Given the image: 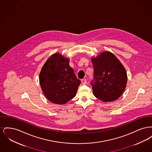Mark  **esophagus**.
I'll return each instance as SVG.
<instances>
[{
  "mask_svg": "<svg viewBox=\"0 0 152 152\" xmlns=\"http://www.w3.org/2000/svg\"><path fill=\"white\" fill-rule=\"evenodd\" d=\"M81 83L83 84H86L87 83V80L86 79H81Z\"/></svg>",
  "mask_w": 152,
  "mask_h": 152,
  "instance_id": "esophagus-1",
  "label": "esophagus"
}]
</instances>
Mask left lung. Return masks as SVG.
Masks as SVG:
<instances>
[{"label":"left lung","mask_w":152,"mask_h":152,"mask_svg":"<svg viewBox=\"0 0 152 152\" xmlns=\"http://www.w3.org/2000/svg\"><path fill=\"white\" fill-rule=\"evenodd\" d=\"M94 79L90 83L93 93L104 102L114 101L123 94L127 83V75L118 58L109 52L92 58Z\"/></svg>","instance_id":"1"}]
</instances>
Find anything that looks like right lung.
I'll return each mask as SVG.
<instances>
[{"label":"right lung","mask_w":152,"mask_h":152,"mask_svg":"<svg viewBox=\"0 0 152 152\" xmlns=\"http://www.w3.org/2000/svg\"><path fill=\"white\" fill-rule=\"evenodd\" d=\"M42 89L52 102L64 104L76 94L81 81L69 65V58L55 53L43 65L39 76Z\"/></svg>","instance_id":"1"}]
</instances>
